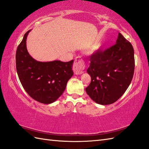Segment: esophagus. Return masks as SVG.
Returning a JSON list of instances; mask_svg holds the SVG:
<instances>
[{"instance_id":"obj_1","label":"esophagus","mask_w":149,"mask_h":149,"mask_svg":"<svg viewBox=\"0 0 149 149\" xmlns=\"http://www.w3.org/2000/svg\"><path fill=\"white\" fill-rule=\"evenodd\" d=\"M85 68V62L81 57L75 58L74 63L73 65V70L76 74H81L84 72Z\"/></svg>"}]
</instances>
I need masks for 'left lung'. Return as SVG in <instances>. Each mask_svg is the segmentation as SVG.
Wrapping results in <instances>:
<instances>
[{"instance_id":"8db88e82","label":"left lung","mask_w":149,"mask_h":149,"mask_svg":"<svg viewBox=\"0 0 149 149\" xmlns=\"http://www.w3.org/2000/svg\"><path fill=\"white\" fill-rule=\"evenodd\" d=\"M87 72L91 82L85 91L94 102L107 105L117 101L130 86L134 69L133 46L118 33L116 44L91 56Z\"/></svg>"}]
</instances>
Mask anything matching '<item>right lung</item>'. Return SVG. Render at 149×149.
Segmentation results:
<instances>
[{"instance_id": "add662e5", "label": "right lung", "mask_w": 149, "mask_h": 149, "mask_svg": "<svg viewBox=\"0 0 149 149\" xmlns=\"http://www.w3.org/2000/svg\"><path fill=\"white\" fill-rule=\"evenodd\" d=\"M31 30L25 33L16 53V67L23 87L34 100L51 104L63 94L68 80L73 75V60L40 62L27 51L26 40Z\"/></svg>"}]
</instances>
